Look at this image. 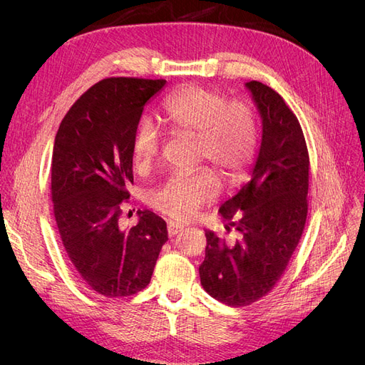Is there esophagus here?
<instances>
[{"instance_id":"34e87169","label":"esophagus","mask_w":365,"mask_h":365,"mask_svg":"<svg viewBox=\"0 0 365 365\" xmlns=\"http://www.w3.org/2000/svg\"><path fill=\"white\" fill-rule=\"evenodd\" d=\"M182 230H184V225H181L178 222H173V220H169V222H168V233H169V236L178 235V233H181Z\"/></svg>"}]
</instances>
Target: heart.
Segmentation results:
<instances>
[{
  "mask_svg": "<svg viewBox=\"0 0 365 365\" xmlns=\"http://www.w3.org/2000/svg\"><path fill=\"white\" fill-rule=\"evenodd\" d=\"M164 123L172 134L196 138L197 160H208L227 181L245 172L257 145V126L251 109L240 102H228L219 91L187 85L170 94L163 105ZM161 148L160 132L143 118L132 135V163L146 172ZM220 192L217 175L200 169L187 175H170L149 193V204L175 220H189L204 204Z\"/></svg>",
  "mask_w": 365,
  "mask_h": 365,
  "instance_id": "obj_1",
  "label": "heart"
}]
</instances>
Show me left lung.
Segmentation results:
<instances>
[{"label":"left lung","mask_w":365,"mask_h":365,"mask_svg":"<svg viewBox=\"0 0 365 365\" xmlns=\"http://www.w3.org/2000/svg\"><path fill=\"white\" fill-rule=\"evenodd\" d=\"M245 86L262 118L260 148L250 181L219 208L240 236L227 244L207 230L200 267L202 288L235 307L260 300L282 277L303 235L309 189V153L297 117L272 88L257 81Z\"/></svg>","instance_id":"left-lung-1"}]
</instances>
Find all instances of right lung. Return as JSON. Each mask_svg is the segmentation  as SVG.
I'll list each match as a JSON object with an SVG mask.
<instances>
[{"label": "right lung", "instance_id": "obj_1", "mask_svg": "<svg viewBox=\"0 0 365 365\" xmlns=\"http://www.w3.org/2000/svg\"><path fill=\"white\" fill-rule=\"evenodd\" d=\"M164 85L132 77L98 82L70 108L54 138L51 200L62 244L86 288L108 298L145 289L168 240L164 219L150 210H138L135 227H118L134 182L132 135Z\"/></svg>", "mask_w": 365, "mask_h": 365}]
</instances>
